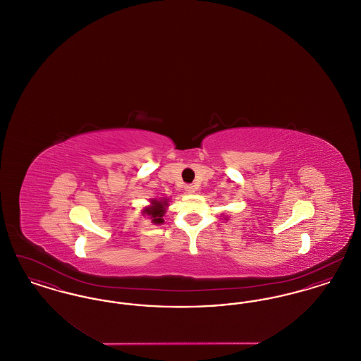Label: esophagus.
Masks as SVG:
<instances>
[{"instance_id":"obj_1","label":"esophagus","mask_w":361,"mask_h":361,"mask_svg":"<svg viewBox=\"0 0 361 361\" xmlns=\"http://www.w3.org/2000/svg\"><path fill=\"white\" fill-rule=\"evenodd\" d=\"M195 190H196V188H195L193 185H187V187H185V192H187V193H195Z\"/></svg>"}]
</instances>
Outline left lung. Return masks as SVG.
Wrapping results in <instances>:
<instances>
[{
  "instance_id": "1",
  "label": "left lung",
  "mask_w": 361,
  "mask_h": 361,
  "mask_svg": "<svg viewBox=\"0 0 361 361\" xmlns=\"http://www.w3.org/2000/svg\"><path fill=\"white\" fill-rule=\"evenodd\" d=\"M226 219H227V218H226Z\"/></svg>"
}]
</instances>
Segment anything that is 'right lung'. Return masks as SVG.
I'll list each match as a JSON object with an SVG mask.
<instances>
[{
  "label": "right lung",
  "instance_id": "1",
  "mask_svg": "<svg viewBox=\"0 0 361 361\" xmlns=\"http://www.w3.org/2000/svg\"><path fill=\"white\" fill-rule=\"evenodd\" d=\"M168 200L169 199H153L152 200V204L146 208H143L142 214L145 216H149L152 219V224H164V215L166 212V207L168 204Z\"/></svg>",
  "mask_w": 361,
  "mask_h": 361
}]
</instances>
